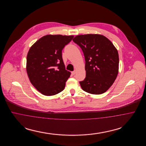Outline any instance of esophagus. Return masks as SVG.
<instances>
[{
  "mask_svg": "<svg viewBox=\"0 0 146 146\" xmlns=\"http://www.w3.org/2000/svg\"><path fill=\"white\" fill-rule=\"evenodd\" d=\"M76 70H74V71L72 72V75H74V74H76Z\"/></svg>",
  "mask_w": 146,
  "mask_h": 146,
  "instance_id": "obj_1",
  "label": "esophagus"
}]
</instances>
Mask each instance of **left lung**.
I'll use <instances>...</instances> for the list:
<instances>
[{"instance_id": "1", "label": "left lung", "mask_w": 146, "mask_h": 146, "mask_svg": "<svg viewBox=\"0 0 146 146\" xmlns=\"http://www.w3.org/2000/svg\"><path fill=\"white\" fill-rule=\"evenodd\" d=\"M73 41L83 52L86 77L79 82L82 89L91 94H102L114 82L119 70L118 51L102 35H79Z\"/></svg>"}]
</instances>
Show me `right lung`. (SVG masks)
Masks as SVG:
<instances>
[{"label": "right lung", "mask_w": 146, "mask_h": 146, "mask_svg": "<svg viewBox=\"0 0 146 146\" xmlns=\"http://www.w3.org/2000/svg\"><path fill=\"white\" fill-rule=\"evenodd\" d=\"M73 35H46L31 47L26 70L35 88L45 96L55 95L64 90L70 72L65 68L62 50Z\"/></svg>", "instance_id": "add662e5"}]
</instances>
